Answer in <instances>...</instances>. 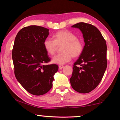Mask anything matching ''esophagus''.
<instances>
[{
  "label": "esophagus",
  "instance_id": "esophagus-1",
  "mask_svg": "<svg viewBox=\"0 0 120 120\" xmlns=\"http://www.w3.org/2000/svg\"><path fill=\"white\" fill-rule=\"evenodd\" d=\"M64 67V66H63V65H59V68L60 69H62Z\"/></svg>",
  "mask_w": 120,
  "mask_h": 120
}]
</instances>
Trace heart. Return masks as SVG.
Listing matches in <instances>:
<instances>
[{"instance_id":"obj_1","label":"heart","mask_w":120,"mask_h":120,"mask_svg":"<svg viewBox=\"0 0 120 120\" xmlns=\"http://www.w3.org/2000/svg\"><path fill=\"white\" fill-rule=\"evenodd\" d=\"M54 40L47 38L44 41L43 45L46 52L50 56L56 54L57 45L64 44L62 48L63 53L58 54L53 59L55 64H63L69 62L72 56L77 58L82 54L84 49L82 40L68 30H62L53 35Z\"/></svg>"}]
</instances>
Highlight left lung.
I'll list each match as a JSON object with an SVG mask.
<instances>
[{"instance_id":"obj_1","label":"left lung","mask_w":120,"mask_h":120,"mask_svg":"<svg viewBox=\"0 0 120 120\" xmlns=\"http://www.w3.org/2000/svg\"><path fill=\"white\" fill-rule=\"evenodd\" d=\"M71 27L82 31L85 44L83 52L73 66L70 82L76 92L88 93L98 86L106 70V41L98 28L92 24L80 22Z\"/></svg>"}]
</instances>
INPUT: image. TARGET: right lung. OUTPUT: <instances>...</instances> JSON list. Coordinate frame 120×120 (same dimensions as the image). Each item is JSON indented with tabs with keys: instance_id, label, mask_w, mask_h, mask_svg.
Here are the masks:
<instances>
[{
	"instance_id": "right-lung-1",
	"label": "right lung",
	"mask_w": 120,
	"mask_h": 120,
	"mask_svg": "<svg viewBox=\"0 0 120 120\" xmlns=\"http://www.w3.org/2000/svg\"><path fill=\"white\" fill-rule=\"evenodd\" d=\"M49 29L31 25L20 30L12 50L14 74L17 80L30 94L42 95L52 87L53 76L58 70L56 64H46L51 61L43 45Z\"/></svg>"
}]
</instances>
